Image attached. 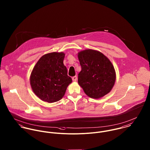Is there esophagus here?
Returning a JSON list of instances; mask_svg holds the SVG:
<instances>
[{
	"label": "esophagus",
	"instance_id": "esophagus-1",
	"mask_svg": "<svg viewBox=\"0 0 150 150\" xmlns=\"http://www.w3.org/2000/svg\"><path fill=\"white\" fill-rule=\"evenodd\" d=\"M72 80H73V81H74V82L76 81H77V76H74V77H72Z\"/></svg>",
	"mask_w": 150,
	"mask_h": 150
}]
</instances>
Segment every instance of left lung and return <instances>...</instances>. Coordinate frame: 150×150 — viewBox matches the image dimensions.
<instances>
[{"label": "left lung", "mask_w": 150, "mask_h": 150, "mask_svg": "<svg viewBox=\"0 0 150 150\" xmlns=\"http://www.w3.org/2000/svg\"><path fill=\"white\" fill-rule=\"evenodd\" d=\"M81 71L78 83L86 95L99 99L108 93L116 80L114 67L111 61L99 51L86 49L78 53Z\"/></svg>", "instance_id": "1"}]
</instances>
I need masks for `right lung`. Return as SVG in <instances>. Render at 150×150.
<instances>
[{
  "label": "right lung",
  "instance_id": "1",
  "mask_svg": "<svg viewBox=\"0 0 150 150\" xmlns=\"http://www.w3.org/2000/svg\"><path fill=\"white\" fill-rule=\"evenodd\" d=\"M64 55L63 52L46 54L39 59L31 72L30 84L32 91L44 102L60 100L72 82L63 62Z\"/></svg>",
  "mask_w": 150,
  "mask_h": 150
}]
</instances>
